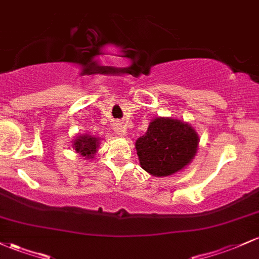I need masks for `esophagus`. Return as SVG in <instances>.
Wrapping results in <instances>:
<instances>
[{"instance_id": "1", "label": "esophagus", "mask_w": 259, "mask_h": 259, "mask_svg": "<svg viewBox=\"0 0 259 259\" xmlns=\"http://www.w3.org/2000/svg\"><path fill=\"white\" fill-rule=\"evenodd\" d=\"M113 129H114L115 134H118V135H125V134H126V130H125V127L120 123H118V121H116V123H114V125H113Z\"/></svg>"}]
</instances>
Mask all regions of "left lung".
<instances>
[{"label":"left lung","instance_id":"8db88e82","mask_svg":"<svg viewBox=\"0 0 259 259\" xmlns=\"http://www.w3.org/2000/svg\"><path fill=\"white\" fill-rule=\"evenodd\" d=\"M199 136L186 121L172 118L152 119L147 132L136 140L141 167L155 177L182 171L197 153Z\"/></svg>","mask_w":259,"mask_h":259}]
</instances>
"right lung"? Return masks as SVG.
<instances>
[{
  "label": "right lung",
  "instance_id": "add662e5",
  "mask_svg": "<svg viewBox=\"0 0 259 259\" xmlns=\"http://www.w3.org/2000/svg\"><path fill=\"white\" fill-rule=\"evenodd\" d=\"M98 146L99 139L92 138V136L88 134L78 135L77 138L75 139V141H73V149L76 150V152L86 158L93 157V155L97 152Z\"/></svg>",
  "mask_w": 259,
  "mask_h": 259
}]
</instances>
